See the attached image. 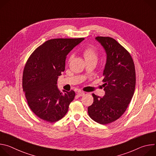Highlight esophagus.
I'll return each instance as SVG.
<instances>
[{
    "label": "esophagus",
    "mask_w": 156,
    "mask_h": 156,
    "mask_svg": "<svg viewBox=\"0 0 156 156\" xmlns=\"http://www.w3.org/2000/svg\"><path fill=\"white\" fill-rule=\"evenodd\" d=\"M76 94H77V95L78 96H83L84 94H85V93H84V92H83V91H78L77 93H76Z\"/></svg>",
    "instance_id": "34e87169"
}]
</instances>
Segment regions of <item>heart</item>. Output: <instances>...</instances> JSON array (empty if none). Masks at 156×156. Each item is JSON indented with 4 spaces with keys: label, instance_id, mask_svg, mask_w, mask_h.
<instances>
[{
    "label": "heart",
    "instance_id": "1",
    "mask_svg": "<svg viewBox=\"0 0 156 156\" xmlns=\"http://www.w3.org/2000/svg\"><path fill=\"white\" fill-rule=\"evenodd\" d=\"M83 55L86 62H96L98 58V52L97 49L93 46H90L86 47L83 51ZM73 55L70 54L67 58V63L69 64L73 59Z\"/></svg>",
    "mask_w": 156,
    "mask_h": 156
}]
</instances>
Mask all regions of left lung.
Masks as SVG:
<instances>
[{
    "instance_id": "obj_1",
    "label": "left lung",
    "mask_w": 156,
    "mask_h": 156,
    "mask_svg": "<svg viewBox=\"0 0 156 156\" xmlns=\"http://www.w3.org/2000/svg\"><path fill=\"white\" fill-rule=\"evenodd\" d=\"M96 39L107 54L102 80L105 94L103 98L93 94L94 101L87 112L94 121L106 125L119 119L126 111L135 90L136 72L130 54L115 39L103 36Z\"/></svg>"
}]
</instances>
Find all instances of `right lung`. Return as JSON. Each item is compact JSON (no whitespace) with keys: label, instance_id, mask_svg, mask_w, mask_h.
Masks as SVG:
<instances>
[{"label":"right lung","instance_id":"right-lung-1","mask_svg":"<svg viewBox=\"0 0 156 156\" xmlns=\"http://www.w3.org/2000/svg\"><path fill=\"white\" fill-rule=\"evenodd\" d=\"M83 40V37L52 39L36 48L28 58L22 86L30 108L41 119L55 122L67 113L75 93L60 92L57 81L65 70L66 55Z\"/></svg>","mask_w":156,"mask_h":156}]
</instances>
